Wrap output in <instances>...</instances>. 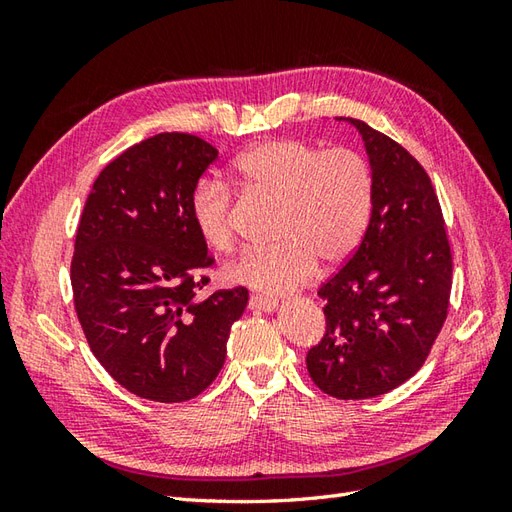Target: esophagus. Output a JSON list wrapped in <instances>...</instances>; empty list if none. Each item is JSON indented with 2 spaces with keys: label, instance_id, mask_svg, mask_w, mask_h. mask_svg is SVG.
<instances>
[{
  "label": "esophagus",
  "instance_id": "obj_1",
  "mask_svg": "<svg viewBox=\"0 0 512 512\" xmlns=\"http://www.w3.org/2000/svg\"><path fill=\"white\" fill-rule=\"evenodd\" d=\"M248 306L253 308V310H262V312H273V310H277V299H268V297H264V295H250V299H248Z\"/></svg>",
  "mask_w": 512,
  "mask_h": 512
}]
</instances>
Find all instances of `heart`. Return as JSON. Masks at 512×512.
<instances>
[{
  "instance_id": "heart-1",
  "label": "heart",
  "mask_w": 512,
  "mask_h": 512,
  "mask_svg": "<svg viewBox=\"0 0 512 512\" xmlns=\"http://www.w3.org/2000/svg\"><path fill=\"white\" fill-rule=\"evenodd\" d=\"M246 193L279 202L277 246L248 250L226 268V279L266 295H286L314 277L319 259L339 266L361 246L374 211V173L354 149H321L279 138L250 147L235 160ZM195 228L211 248H235V200L222 182L193 193Z\"/></svg>"
}]
</instances>
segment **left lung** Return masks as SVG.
I'll list each match as a JSON object with an SVG mask.
<instances>
[{"label":"left lung","mask_w":512,"mask_h":512,"mask_svg":"<svg viewBox=\"0 0 512 512\" xmlns=\"http://www.w3.org/2000/svg\"><path fill=\"white\" fill-rule=\"evenodd\" d=\"M374 173V211L356 253L319 288L325 332L308 374L339 400L374 398L427 361L447 321L453 259L436 189L396 140L350 118Z\"/></svg>","instance_id":"8db88e82"}]
</instances>
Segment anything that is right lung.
<instances>
[{
	"label": "right lung",
	"mask_w": 512,
	"mask_h": 512,
	"mask_svg": "<svg viewBox=\"0 0 512 512\" xmlns=\"http://www.w3.org/2000/svg\"><path fill=\"white\" fill-rule=\"evenodd\" d=\"M217 149L165 132L125 149L85 200L70 264L74 310L92 354L118 385L156 402H184L209 387L226 358L244 286L204 301L213 255L191 200Z\"/></svg>",
	"instance_id": "obj_1"
}]
</instances>
